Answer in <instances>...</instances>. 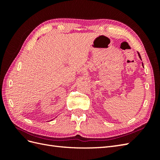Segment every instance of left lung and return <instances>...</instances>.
Wrapping results in <instances>:
<instances>
[{
	"label": "left lung",
	"mask_w": 160,
	"mask_h": 160,
	"mask_svg": "<svg viewBox=\"0 0 160 160\" xmlns=\"http://www.w3.org/2000/svg\"><path fill=\"white\" fill-rule=\"evenodd\" d=\"M138 55H139V57H140V58H141V56H140V53H138ZM142 65H143V64H142Z\"/></svg>",
	"instance_id": "obj_1"
}]
</instances>
